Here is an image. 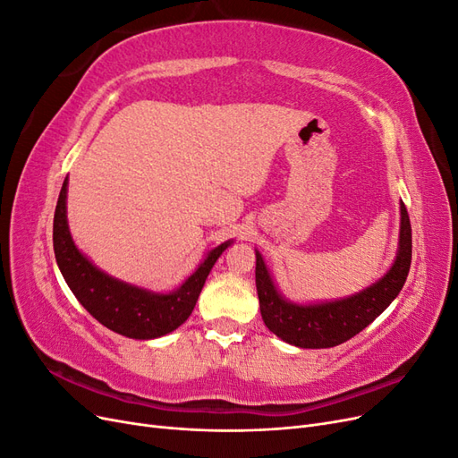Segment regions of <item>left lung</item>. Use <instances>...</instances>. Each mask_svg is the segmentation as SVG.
Wrapping results in <instances>:
<instances>
[{
  "label": "left lung",
  "instance_id": "1",
  "mask_svg": "<svg viewBox=\"0 0 458 458\" xmlns=\"http://www.w3.org/2000/svg\"><path fill=\"white\" fill-rule=\"evenodd\" d=\"M411 256L412 233L403 202H401L399 250L392 269L378 283L355 296L328 303H315V306L290 303L276 293L266 263L259 252H256V288L263 323L273 335L298 345V348H335L359 335L395 300L407 281Z\"/></svg>",
  "mask_w": 458,
  "mask_h": 458
}]
</instances>
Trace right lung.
I'll list each match as a JSON object with an SVG mask.
<instances>
[{
    "instance_id": "add662e5",
    "label": "right lung",
    "mask_w": 458,
    "mask_h": 458,
    "mask_svg": "<svg viewBox=\"0 0 458 458\" xmlns=\"http://www.w3.org/2000/svg\"><path fill=\"white\" fill-rule=\"evenodd\" d=\"M66 183L68 179H64L57 208H55L53 250L66 284L71 286L81 306L106 328L135 340L158 338L183 325L195 310L208 273L212 271L214 263L231 241L208 252L199 269L174 293H148V290L113 279L97 269L78 250L66 224Z\"/></svg>"
}]
</instances>
